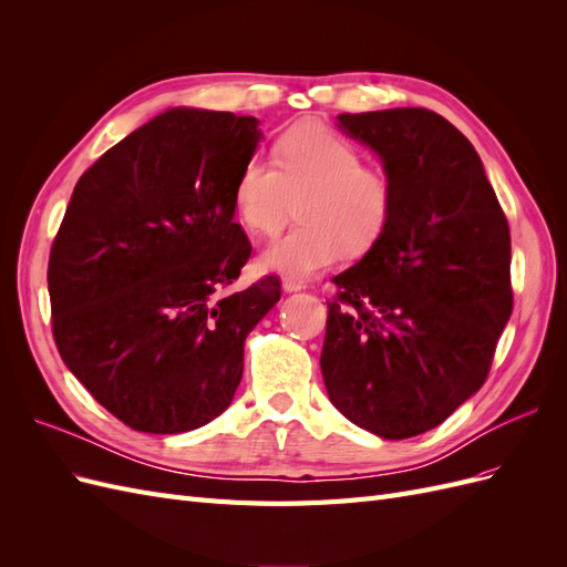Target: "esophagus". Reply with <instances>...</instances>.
Masks as SVG:
<instances>
[{
  "instance_id": "34e87169",
  "label": "esophagus",
  "mask_w": 567,
  "mask_h": 567,
  "mask_svg": "<svg viewBox=\"0 0 567 567\" xmlns=\"http://www.w3.org/2000/svg\"><path fill=\"white\" fill-rule=\"evenodd\" d=\"M281 288L286 290V293H296V290H302V288H305V281H298V279H284V281H281Z\"/></svg>"
}]
</instances>
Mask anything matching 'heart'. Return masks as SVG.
Listing matches in <instances>:
<instances>
[{
	"mask_svg": "<svg viewBox=\"0 0 567 567\" xmlns=\"http://www.w3.org/2000/svg\"><path fill=\"white\" fill-rule=\"evenodd\" d=\"M274 164L250 158L234 182V210L257 236L277 234L300 200L302 225L262 250L265 269L307 281L346 250L379 241L392 213L390 184L346 136L321 123L296 125L274 146Z\"/></svg>",
	"mask_w": 567,
	"mask_h": 567,
	"instance_id": "heart-1",
	"label": "heart"
}]
</instances>
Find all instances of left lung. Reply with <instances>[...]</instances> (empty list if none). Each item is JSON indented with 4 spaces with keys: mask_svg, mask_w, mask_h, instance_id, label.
Here are the masks:
<instances>
[{
    "mask_svg": "<svg viewBox=\"0 0 567 567\" xmlns=\"http://www.w3.org/2000/svg\"><path fill=\"white\" fill-rule=\"evenodd\" d=\"M379 156L388 227L333 284L321 373L342 416L383 440L440 425L483 388L513 310L508 221L483 161L427 109L340 113Z\"/></svg>",
    "mask_w": 567,
    "mask_h": 567,
    "instance_id": "1",
    "label": "left lung"
}]
</instances>
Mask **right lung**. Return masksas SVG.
Here are the masks:
<instances>
[{
	"label": "right lung",
	"mask_w": 567,
	"mask_h": 567,
	"mask_svg": "<svg viewBox=\"0 0 567 567\" xmlns=\"http://www.w3.org/2000/svg\"><path fill=\"white\" fill-rule=\"evenodd\" d=\"M260 120L167 109L75 184L49 257L65 367L134 431L177 435L225 411L244 346L281 298L279 279L225 293L250 257L234 182Z\"/></svg>",
	"instance_id": "add662e5"
}]
</instances>
